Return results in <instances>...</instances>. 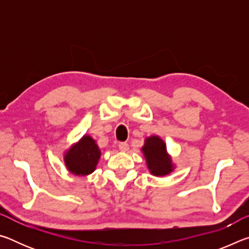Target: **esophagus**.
Wrapping results in <instances>:
<instances>
[{"label": "esophagus", "mask_w": 249, "mask_h": 249, "mask_svg": "<svg viewBox=\"0 0 249 249\" xmlns=\"http://www.w3.org/2000/svg\"><path fill=\"white\" fill-rule=\"evenodd\" d=\"M119 148H120L121 151H127L129 149V147H128L127 142H120V144H119Z\"/></svg>", "instance_id": "1"}]
</instances>
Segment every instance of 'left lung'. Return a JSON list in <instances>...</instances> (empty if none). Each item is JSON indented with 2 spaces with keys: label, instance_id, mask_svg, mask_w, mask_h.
I'll return each instance as SVG.
<instances>
[{
  "label": "left lung",
  "instance_id": "1",
  "mask_svg": "<svg viewBox=\"0 0 249 249\" xmlns=\"http://www.w3.org/2000/svg\"><path fill=\"white\" fill-rule=\"evenodd\" d=\"M146 158L147 167L154 176H166L174 170L170 156L167 154L165 142L158 136H151L145 140L142 148Z\"/></svg>",
  "mask_w": 249,
  "mask_h": 249
}]
</instances>
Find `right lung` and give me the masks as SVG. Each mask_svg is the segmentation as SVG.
Here are the masks:
<instances>
[{"mask_svg": "<svg viewBox=\"0 0 249 249\" xmlns=\"http://www.w3.org/2000/svg\"><path fill=\"white\" fill-rule=\"evenodd\" d=\"M101 156L93 138L89 135L84 136L73 145L65 155L67 169L75 176H87L95 170Z\"/></svg>", "mask_w": 249, "mask_h": 249, "instance_id": "right-lung-1", "label": "right lung"}]
</instances>
